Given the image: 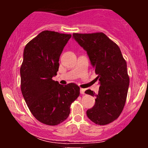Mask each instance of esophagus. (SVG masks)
Wrapping results in <instances>:
<instances>
[{
	"label": "esophagus",
	"mask_w": 148,
	"mask_h": 148,
	"mask_svg": "<svg viewBox=\"0 0 148 148\" xmlns=\"http://www.w3.org/2000/svg\"><path fill=\"white\" fill-rule=\"evenodd\" d=\"M80 93H81V95H84L85 94V89H84V88H81V89H80Z\"/></svg>",
	"instance_id": "34e87169"
}]
</instances>
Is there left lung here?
Here are the masks:
<instances>
[{
    "label": "left lung",
    "mask_w": 148,
    "mask_h": 148,
    "mask_svg": "<svg viewBox=\"0 0 148 148\" xmlns=\"http://www.w3.org/2000/svg\"><path fill=\"white\" fill-rule=\"evenodd\" d=\"M73 37L87 51L100 84L98 94L85 92L96 97L87 116L97 125H108L120 116L126 102L130 85L126 61L118 46L104 33H73Z\"/></svg>",
    "instance_id": "8db88e82"
}]
</instances>
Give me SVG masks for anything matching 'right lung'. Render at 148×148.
<instances>
[{
	"label": "right lung",
	"instance_id": "add662e5",
	"mask_svg": "<svg viewBox=\"0 0 148 148\" xmlns=\"http://www.w3.org/2000/svg\"><path fill=\"white\" fill-rule=\"evenodd\" d=\"M70 34L45 30L27 44L20 68L21 90L33 116L55 126L64 121L80 94L75 84L62 86L52 79L57 75L59 58Z\"/></svg>",
	"mask_w": 148,
	"mask_h": 148
}]
</instances>
